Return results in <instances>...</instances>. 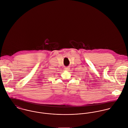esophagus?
Segmentation results:
<instances>
[{"label": "esophagus", "mask_w": 128, "mask_h": 128, "mask_svg": "<svg viewBox=\"0 0 128 128\" xmlns=\"http://www.w3.org/2000/svg\"><path fill=\"white\" fill-rule=\"evenodd\" d=\"M69 69H70V67H65V70H69Z\"/></svg>", "instance_id": "esophagus-1"}]
</instances>
